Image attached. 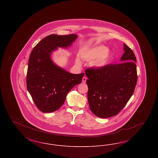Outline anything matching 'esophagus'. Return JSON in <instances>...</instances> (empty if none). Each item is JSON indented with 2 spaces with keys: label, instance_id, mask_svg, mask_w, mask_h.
I'll return each instance as SVG.
<instances>
[{
  "label": "esophagus",
  "instance_id": "esophagus-1",
  "mask_svg": "<svg viewBox=\"0 0 158 158\" xmlns=\"http://www.w3.org/2000/svg\"><path fill=\"white\" fill-rule=\"evenodd\" d=\"M86 80H87V78H86V77H85V76H84L82 78V83H86Z\"/></svg>",
  "mask_w": 158,
  "mask_h": 158
}]
</instances>
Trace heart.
Masks as SVG:
<instances>
[{
	"instance_id": "b5f03b06",
	"label": "heart",
	"mask_w": 158,
	"mask_h": 158,
	"mask_svg": "<svg viewBox=\"0 0 158 158\" xmlns=\"http://www.w3.org/2000/svg\"><path fill=\"white\" fill-rule=\"evenodd\" d=\"M108 48L103 45L93 47L90 48H83L79 53V56L83 60L92 61L90 64L93 67L102 68L105 66L110 59ZM76 63L81 64V61L78 57L75 60Z\"/></svg>"
}]
</instances>
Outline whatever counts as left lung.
I'll return each mask as SVG.
<instances>
[{
	"mask_svg": "<svg viewBox=\"0 0 158 158\" xmlns=\"http://www.w3.org/2000/svg\"><path fill=\"white\" fill-rule=\"evenodd\" d=\"M124 53L119 64L100 68H88V99L90 110L101 118L116 115L133 95L137 81L136 58L133 50L124 44Z\"/></svg>",
	"mask_w": 158,
	"mask_h": 158,
	"instance_id": "1",
	"label": "left lung"
}]
</instances>
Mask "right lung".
Returning <instances> with one entry per match:
<instances>
[{"label":"right lung","instance_id":"obj_1","mask_svg":"<svg viewBox=\"0 0 158 158\" xmlns=\"http://www.w3.org/2000/svg\"><path fill=\"white\" fill-rule=\"evenodd\" d=\"M77 35L52 34L41 40L31 53L27 74V89L38 108L43 113L57 110L68 92L82 82L84 73L73 74L56 65L51 54L58 47L67 48Z\"/></svg>","mask_w":158,"mask_h":158}]
</instances>
